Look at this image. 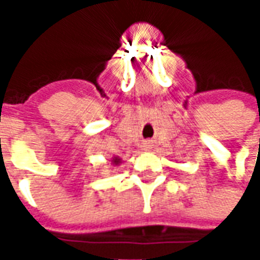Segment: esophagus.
<instances>
[{
  "label": "esophagus",
  "instance_id": "obj_1",
  "mask_svg": "<svg viewBox=\"0 0 260 260\" xmlns=\"http://www.w3.org/2000/svg\"><path fill=\"white\" fill-rule=\"evenodd\" d=\"M150 146H152V145H150L149 142H147V143H145V147H146V150H147V149H150Z\"/></svg>",
  "mask_w": 260,
  "mask_h": 260
}]
</instances>
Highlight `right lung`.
<instances>
[{
    "instance_id": "1",
    "label": "right lung",
    "mask_w": 260,
    "mask_h": 260,
    "mask_svg": "<svg viewBox=\"0 0 260 260\" xmlns=\"http://www.w3.org/2000/svg\"><path fill=\"white\" fill-rule=\"evenodd\" d=\"M121 163H122V160L119 157H113V160H111V164H113V166H119Z\"/></svg>"
}]
</instances>
